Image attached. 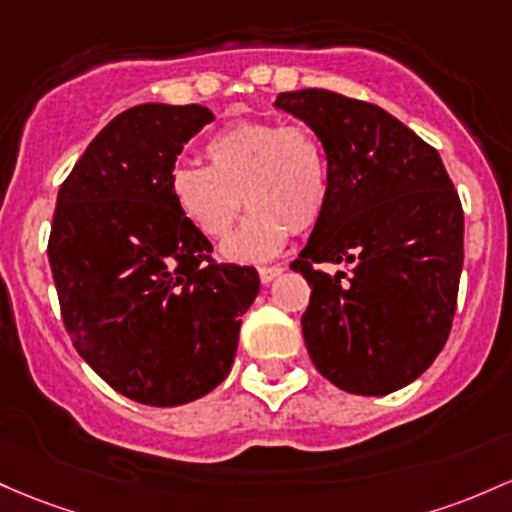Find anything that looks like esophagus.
<instances>
[{"label":"esophagus","instance_id":"obj_1","mask_svg":"<svg viewBox=\"0 0 512 512\" xmlns=\"http://www.w3.org/2000/svg\"><path fill=\"white\" fill-rule=\"evenodd\" d=\"M284 272L282 265H272V267H260V282L262 284H269L274 282V279L279 277V274Z\"/></svg>","mask_w":512,"mask_h":512}]
</instances>
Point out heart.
Returning <instances> with one entry per match:
<instances>
[{
  "label": "heart",
  "instance_id": "obj_1",
  "mask_svg": "<svg viewBox=\"0 0 512 512\" xmlns=\"http://www.w3.org/2000/svg\"><path fill=\"white\" fill-rule=\"evenodd\" d=\"M204 165H177L170 192L177 209L204 238L223 240L240 209L243 226L223 252L260 262L282 250L289 230L303 233L325 213L330 162L311 128L294 123H240L206 143Z\"/></svg>",
  "mask_w": 512,
  "mask_h": 512
}]
</instances>
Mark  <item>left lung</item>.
Listing matches in <instances>:
<instances>
[{
  "instance_id": "obj_1",
  "label": "left lung",
  "mask_w": 512,
  "mask_h": 512,
  "mask_svg": "<svg viewBox=\"0 0 512 512\" xmlns=\"http://www.w3.org/2000/svg\"><path fill=\"white\" fill-rule=\"evenodd\" d=\"M277 109L323 143L330 196L299 260L311 286L303 340L347 393L386 396L435 362L452 330L464 211L432 145L381 106L328 89L284 92ZM320 261L346 267L328 275Z\"/></svg>"
}]
</instances>
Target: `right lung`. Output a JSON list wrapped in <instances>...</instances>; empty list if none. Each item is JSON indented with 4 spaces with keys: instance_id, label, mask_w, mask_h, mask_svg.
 I'll return each mask as SVG.
<instances>
[{
    "instance_id": "right-lung-1",
    "label": "right lung",
    "mask_w": 512,
    "mask_h": 512,
    "mask_svg": "<svg viewBox=\"0 0 512 512\" xmlns=\"http://www.w3.org/2000/svg\"><path fill=\"white\" fill-rule=\"evenodd\" d=\"M206 106L138 104L106 123L58 192L48 260L80 357L145 406H182L233 367L260 277L211 260L170 177Z\"/></svg>"
}]
</instances>
